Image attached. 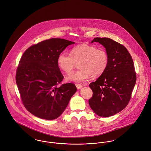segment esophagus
Here are the masks:
<instances>
[{"instance_id":"1","label":"esophagus","mask_w":151,"mask_h":151,"mask_svg":"<svg viewBox=\"0 0 151 151\" xmlns=\"http://www.w3.org/2000/svg\"><path fill=\"white\" fill-rule=\"evenodd\" d=\"M76 88H77L78 89H79L83 88V85H81V84H76Z\"/></svg>"}]
</instances>
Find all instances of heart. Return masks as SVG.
<instances>
[{
	"label": "heart",
	"instance_id": "heart-1",
	"mask_svg": "<svg viewBox=\"0 0 151 151\" xmlns=\"http://www.w3.org/2000/svg\"><path fill=\"white\" fill-rule=\"evenodd\" d=\"M78 63L80 69L66 78V81L82 83L91 76L97 78L106 70L109 63V55L106 50L95 45L82 44L73 47L70 55L61 52L58 56L59 68L66 74H70Z\"/></svg>",
	"mask_w": 151,
	"mask_h": 151
}]
</instances>
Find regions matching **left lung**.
Wrapping results in <instances>:
<instances>
[{"label":"left lung","mask_w":151,"mask_h":151,"mask_svg":"<svg viewBox=\"0 0 151 151\" xmlns=\"http://www.w3.org/2000/svg\"><path fill=\"white\" fill-rule=\"evenodd\" d=\"M109 55L105 72L89 84L93 91L89 104L98 116L108 117L123 110L128 104L137 81V74L131 55L121 43L108 37H95Z\"/></svg>","instance_id":"8db88e82"}]
</instances>
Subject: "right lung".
Segmentation results:
<instances>
[{
  "instance_id": "obj_1",
  "label": "right lung",
  "mask_w": 151,
  "mask_h": 151,
  "mask_svg": "<svg viewBox=\"0 0 151 151\" xmlns=\"http://www.w3.org/2000/svg\"><path fill=\"white\" fill-rule=\"evenodd\" d=\"M74 43L52 38L33 45L21 57L16 82L24 106L33 115L46 120L58 118L76 92L74 83L59 86L63 76L57 64L59 53Z\"/></svg>"
}]
</instances>
